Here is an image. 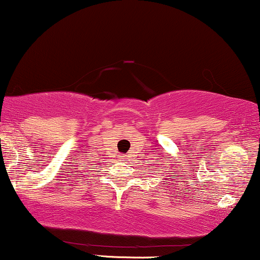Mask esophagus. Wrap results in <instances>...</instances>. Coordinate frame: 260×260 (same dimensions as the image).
Listing matches in <instances>:
<instances>
[{"instance_id": "obj_1", "label": "esophagus", "mask_w": 260, "mask_h": 260, "mask_svg": "<svg viewBox=\"0 0 260 260\" xmlns=\"http://www.w3.org/2000/svg\"><path fill=\"white\" fill-rule=\"evenodd\" d=\"M120 157H126V154H125V156H120Z\"/></svg>"}]
</instances>
